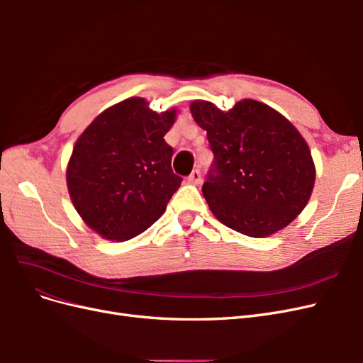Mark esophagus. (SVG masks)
I'll list each match as a JSON object with an SVG mask.
<instances>
[{"instance_id":"esophagus-1","label":"esophagus","mask_w":363,"mask_h":363,"mask_svg":"<svg viewBox=\"0 0 363 363\" xmlns=\"http://www.w3.org/2000/svg\"><path fill=\"white\" fill-rule=\"evenodd\" d=\"M188 183H191V184H200L201 183V172H200V169H194L189 174Z\"/></svg>"}]
</instances>
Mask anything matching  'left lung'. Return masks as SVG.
<instances>
[{
  "label": "left lung",
  "instance_id": "8db88e82",
  "mask_svg": "<svg viewBox=\"0 0 363 363\" xmlns=\"http://www.w3.org/2000/svg\"><path fill=\"white\" fill-rule=\"evenodd\" d=\"M191 113L207 131L213 152L203 195L219 221L263 238L301 213L315 167L306 140L286 118L255 100L239 101L228 112L195 101Z\"/></svg>",
  "mask_w": 363,
  "mask_h": 363
}]
</instances>
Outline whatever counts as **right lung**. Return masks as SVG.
Returning <instances> with one entry per match:
<instances>
[{
	"label": "right lung",
	"mask_w": 363,
	"mask_h": 363,
	"mask_svg": "<svg viewBox=\"0 0 363 363\" xmlns=\"http://www.w3.org/2000/svg\"><path fill=\"white\" fill-rule=\"evenodd\" d=\"M175 111L156 113L128 98L98 115L77 140L68 163L71 200L84 223L111 240H127L162 216L182 177L164 142Z\"/></svg>",
	"instance_id": "add662e5"
}]
</instances>
